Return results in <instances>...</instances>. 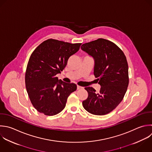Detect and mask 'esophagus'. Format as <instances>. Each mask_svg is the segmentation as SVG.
<instances>
[{"label":"esophagus","instance_id":"34e87169","mask_svg":"<svg viewBox=\"0 0 152 152\" xmlns=\"http://www.w3.org/2000/svg\"><path fill=\"white\" fill-rule=\"evenodd\" d=\"M82 88H83V87L80 86H77V90H80V89H82Z\"/></svg>","mask_w":152,"mask_h":152}]
</instances>
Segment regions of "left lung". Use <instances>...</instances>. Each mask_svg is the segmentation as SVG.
Here are the masks:
<instances>
[{"instance_id": "left-lung-1", "label": "left lung", "mask_w": 152, "mask_h": 152, "mask_svg": "<svg viewBox=\"0 0 152 152\" xmlns=\"http://www.w3.org/2000/svg\"><path fill=\"white\" fill-rule=\"evenodd\" d=\"M81 49L93 58L94 75L101 86L99 93L91 87L85 88L88 95L83 106L91 114H107L121 103L126 91L129 83L126 58L118 46L104 39L84 43Z\"/></svg>"}]
</instances>
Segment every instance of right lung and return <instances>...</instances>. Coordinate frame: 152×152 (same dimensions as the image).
Masks as SVG:
<instances>
[{
  "label": "right lung",
  "mask_w": 152,
  "mask_h": 152,
  "mask_svg": "<svg viewBox=\"0 0 152 152\" xmlns=\"http://www.w3.org/2000/svg\"><path fill=\"white\" fill-rule=\"evenodd\" d=\"M81 45L50 39L42 43L31 55L26 72V87L32 104L40 113L48 116L59 113L65 108L68 96L77 90L75 84L59 80L56 75L64 70Z\"/></svg>",
  "instance_id": "1"
}]
</instances>
